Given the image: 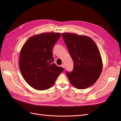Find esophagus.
<instances>
[{
	"mask_svg": "<svg viewBox=\"0 0 121 121\" xmlns=\"http://www.w3.org/2000/svg\"><path fill=\"white\" fill-rule=\"evenodd\" d=\"M61 67H63L64 69H65V65H64V64H62V65H61Z\"/></svg>",
	"mask_w": 121,
	"mask_h": 121,
	"instance_id": "1",
	"label": "esophagus"
}]
</instances>
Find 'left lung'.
I'll return each mask as SVG.
<instances>
[{"label": "left lung", "instance_id": "8db88e82", "mask_svg": "<svg viewBox=\"0 0 121 121\" xmlns=\"http://www.w3.org/2000/svg\"><path fill=\"white\" fill-rule=\"evenodd\" d=\"M62 37L74 61L71 73L66 74L73 86L79 89L92 86L99 77L102 61L98 47L91 38L70 33H63Z\"/></svg>", "mask_w": 121, "mask_h": 121}]
</instances>
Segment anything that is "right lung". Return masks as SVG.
<instances>
[{
  "label": "right lung",
  "mask_w": 121,
  "mask_h": 121,
  "mask_svg": "<svg viewBox=\"0 0 121 121\" xmlns=\"http://www.w3.org/2000/svg\"><path fill=\"white\" fill-rule=\"evenodd\" d=\"M60 33H43L29 38L20 52L19 65L24 79L34 89H48L64 71L53 63L52 49Z\"/></svg>",
  "instance_id": "right-lung-1"
}]
</instances>
